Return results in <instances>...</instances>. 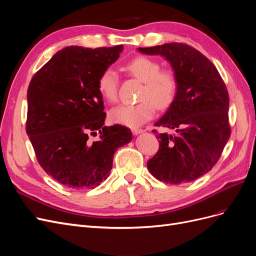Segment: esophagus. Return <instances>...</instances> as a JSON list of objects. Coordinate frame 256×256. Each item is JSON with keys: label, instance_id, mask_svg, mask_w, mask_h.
<instances>
[{"label": "esophagus", "instance_id": "34e87169", "mask_svg": "<svg viewBox=\"0 0 256 256\" xmlns=\"http://www.w3.org/2000/svg\"><path fill=\"white\" fill-rule=\"evenodd\" d=\"M143 132H144L143 129H138V128H134V129H132V134H134V136L141 134H143Z\"/></svg>", "mask_w": 256, "mask_h": 256}]
</instances>
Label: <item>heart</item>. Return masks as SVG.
Masks as SVG:
<instances>
[{
	"label": "heart",
	"instance_id": "obj_1",
	"mask_svg": "<svg viewBox=\"0 0 256 256\" xmlns=\"http://www.w3.org/2000/svg\"><path fill=\"white\" fill-rule=\"evenodd\" d=\"M126 70L144 83L140 92L141 102L136 104H120L109 112V118L114 124L127 127H138L154 115V106L166 109L171 106L177 94L178 82L171 69H160L156 60L136 56L129 60ZM118 74L112 68H106L98 79V90L104 99L114 102L118 99Z\"/></svg>",
	"mask_w": 256,
	"mask_h": 256
}]
</instances>
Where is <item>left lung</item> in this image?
I'll return each instance as SVG.
<instances>
[{
	"label": "left lung",
	"mask_w": 256,
	"mask_h": 256,
	"mask_svg": "<svg viewBox=\"0 0 256 256\" xmlns=\"http://www.w3.org/2000/svg\"><path fill=\"white\" fill-rule=\"evenodd\" d=\"M138 51L166 60L178 82L174 102L154 124L176 134H157L159 150L147 168L166 184L196 180L214 168L230 134L226 84L212 62L188 44L171 42Z\"/></svg>",
	"instance_id": "obj_1"
}]
</instances>
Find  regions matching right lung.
Masks as SVG:
<instances>
[{
    "instance_id": "right-lung-1",
    "label": "right lung",
    "mask_w": 256,
    "mask_h": 256,
    "mask_svg": "<svg viewBox=\"0 0 256 256\" xmlns=\"http://www.w3.org/2000/svg\"><path fill=\"white\" fill-rule=\"evenodd\" d=\"M124 47L60 50L28 90L26 134L40 166L72 189H94L110 175L114 152L132 140L129 128L104 126L98 79ZM100 131L98 142L88 133Z\"/></svg>"
}]
</instances>
